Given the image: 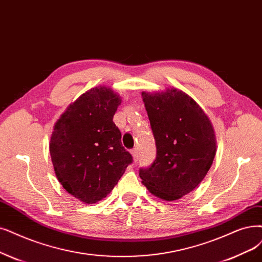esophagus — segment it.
<instances>
[{"label": "esophagus", "instance_id": "1", "mask_svg": "<svg viewBox=\"0 0 262 262\" xmlns=\"http://www.w3.org/2000/svg\"><path fill=\"white\" fill-rule=\"evenodd\" d=\"M132 154H133L134 161L137 162V161H138V158H139V156H138V149H137V148H134V149L132 150Z\"/></svg>", "mask_w": 262, "mask_h": 262}]
</instances>
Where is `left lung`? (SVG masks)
Segmentation results:
<instances>
[{
  "instance_id": "8db88e82",
  "label": "left lung",
  "mask_w": 262,
  "mask_h": 262,
  "mask_svg": "<svg viewBox=\"0 0 262 262\" xmlns=\"http://www.w3.org/2000/svg\"><path fill=\"white\" fill-rule=\"evenodd\" d=\"M157 146V158L139 176L164 201H175L204 179L216 154V136L208 116L190 96L176 89L142 92Z\"/></svg>"
}]
</instances>
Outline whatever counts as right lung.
Listing matches in <instances>:
<instances>
[{
  "mask_svg": "<svg viewBox=\"0 0 262 262\" xmlns=\"http://www.w3.org/2000/svg\"><path fill=\"white\" fill-rule=\"evenodd\" d=\"M120 103L121 97L109 87H94L68 106L54 126L50 152L56 177L86 204L108 195L133 162L113 122Z\"/></svg>",
  "mask_w": 262,
  "mask_h": 262,
  "instance_id": "add662e5",
  "label": "right lung"
}]
</instances>
